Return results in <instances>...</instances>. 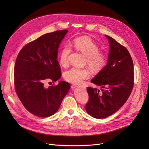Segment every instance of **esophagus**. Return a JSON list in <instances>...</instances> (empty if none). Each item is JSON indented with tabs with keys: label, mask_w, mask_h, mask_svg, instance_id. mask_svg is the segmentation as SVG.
I'll return each instance as SVG.
<instances>
[{
	"label": "esophagus",
	"mask_w": 149,
	"mask_h": 149,
	"mask_svg": "<svg viewBox=\"0 0 149 149\" xmlns=\"http://www.w3.org/2000/svg\"><path fill=\"white\" fill-rule=\"evenodd\" d=\"M76 86V87H78H78H79V88H85V87L84 86Z\"/></svg>",
	"instance_id": "esophagus-1"
}]
</instances>
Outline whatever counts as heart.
Returning <instances> with one entry per match:
<instances>
[{"label":"heart","instance_id":"obj_1","mask_svg":"<svg viewBox=\"0 0 149 149\" xmlns=\"http://www.w3.org/2000/svg\"><path fill=\"white\" fill-rule=\"evenodd\" d=\"M73 47L86 56V63L94 73H99L104 69L107 63V54L104 52L100 51V47L93 39L88 37L76 38L73 40ZM71 52V48L68 45H65L61 48L58 57L62 66L68 65ZM90 76L91 73L88 69L73 67L65 72L64 78L68 82L78 84L88 79Z\"/></svg>","mask_w":149,"mask_h":149}]
</instances>
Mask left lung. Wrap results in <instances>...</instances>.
Segmentation results:
<instances>
[{
  "label": "left lung",
  "instance_id": "8db88e82",
  "mask_svg": "<svg viewBox=\"0 0 149 149\" xmlns=\"http://www.w3.org/2000/svg\"><path fill=\"white\" fill-rule=\"evenodd\" d=\"M106 37L110 44L107 65L91 80L101 87V91L87 87L89 100L85 109L96 119L106 118L120 109L127 100L134 84L133 61L127 49L109 36Z\"/></svg>",
  "mask_w": 149,
  "mask_h": 149
}]
</instances>
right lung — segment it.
Wrapping results in <instances>:
<instances>
[{"mask_svg": "<svg viewBox=\"0 0 149 149\" xmlns=\"http://www.w3.org/2000/svg\"><path fill=\"white\" fill-rule=\"evenodd\" d=\"M68 30L44 34L22 48L15 61L14 86L25 109L38 117L47 118L58 110L70 84L60 81L44 87L43 82H55L61 76L58 49Z\"/></svg>", "mask_w": 149, "mask_h": 149, "instance_id": "right-lung-1", "label": "right lung"}]
</instances>
